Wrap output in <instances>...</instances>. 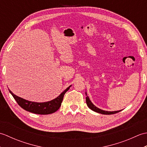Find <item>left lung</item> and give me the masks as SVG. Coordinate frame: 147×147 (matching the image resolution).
I'll return each instance as SVG.
<instances>
[{
    "mask_svg": "<svg viewBox=\"0 0 147 147\" xmlns=\"http://www.w3.org/2000/svg\"><path fill=\"white\" fill-rule=\"evenodd\" d=\"M86 104L88 105V107L91 109V110L95 111L96 112H98V113H100L102 114H106V115H110V114H114L115 113H117V112L121 111H103L102 109H99L98 107H96L95 105H93L92 104V102L90 101V100L89 98V97L88 96H87L86 94Z\"/></svg>",
    "mask_w": 147,
    "mask_h": 147,
    "instance_id": "1",
    "label": "left lung"
}]
</instances>
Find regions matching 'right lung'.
Listing matches in <instances>:
<instances>
[{
	"instance_id": "right-lung-1",
	"label": "right lung",
	"mask_w": 147,
	"mask_h": 147,
	"mask_svg": "<svg viewBox=\"0 0 147 147\" xmlns=\"http://www.w3.org/2000/svg\"><path fill=\"white\" fill-rule=\"evenodd\" d=\"M71 86V85L65 89L64 92H62L57 98L46 102H35L28 101L27 100L22 98L20 96L14 95L10 90H9V92L11 93V95L15 99V100L17 102L18 105L25 111L32 112L34 114L46 115L54 113L60 108L64 94L69 89Z\"/></svg>"
}]
</instances>
